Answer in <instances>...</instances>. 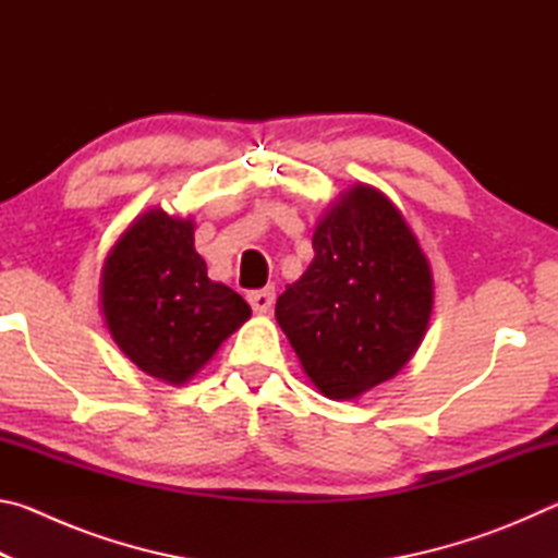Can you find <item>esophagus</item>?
Returning <instances> with one entry per match:
<instances>
[{
    "instance_id": "1",
    "label": "esophagus",
    "mask_w": 558,
    "mask_h": 558,
    "mask_svg": "<svg viewBox=\"0 0 558 558\" xmlns=\"http://www.w3.org/2000/svg\"><path fill=\"white\" fill-rule=\"evenodd\" d=\"M245 300H248V305L256 310V313H268L272 300H276V290L272 288H263V290H251L248 295H245Z\"/></svg>"
}]
</instances>
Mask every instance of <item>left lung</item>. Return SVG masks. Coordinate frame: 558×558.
<instances>
[{"label": "left lung", "instance_id": "obj_1", "mask_svg": "<svg viewBox=\"0 0 558 558\" xmlns=\"http://www.w3.org/2000/svg\"><path fill=\"white\" fill-rule=\"evenodd\" d=\"M313 248L276 319L310 381L329 399H354L418 349L433 310L430 266L399 209L366 184L317 223Z\"/></svg>", "mask_w": 558, "mask_h": 558}]
</instances>
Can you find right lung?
I'll return each mask as SVG.
<instances>
[{
    "label": "right lung",
    "instance_id": "right-lung-1",
    "mask_svg": "<svg viewBox=\"0 0 558 558\" xmlns=\"http://www.w3.org/2000/svg\"><path fill=\"white\" fill-rule=\"evenodd\" d=\"M102 315L116 344L149 376L184 384L251 317L239 292L211 282L194 223L147 211L102 268Z\"/></svg>",
    "mask_w": 558,
    "mask_h": 558
}]
</instances>
